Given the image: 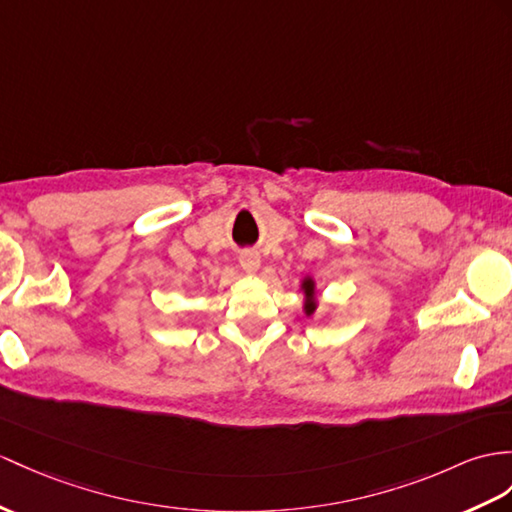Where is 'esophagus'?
Masks as SVG:
<instances>
[{
	"instance_id": "esophagus-1",
	"label": "esophagus",
	"mask_w": 512,
	"mask_h": 512,
	"mask_svg": "<svg viewBox=\"0 0 512 512\" xmlns=\"http://www.w3.org/2000/svg\"><path fill=\"white\" fill-rule=\"evenodd\" d=\"M239 263H241L243 271L256 273L260 269V256H258V252H254V249H245V252H241V256H239Z\"/></svg>"
}]
</instances>
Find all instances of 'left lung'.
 Returning <instances> with one entry per match:
<instances>
[{"mask_svg":"<svg viewBox=\"0 0 512 512\" xmlns=\"http://www.w3.org/2000/svg\"><path fill=\"white\" fill-rule=\"evenodd\" d=\"M299 291H302V295H304V315L310 317L319 306L317 280L313 276H304L302 282H299Z\"/></svg>","mask_w":512,"mask_h":512,"instance_id":"1","label":"left lung"}]
</instances>
